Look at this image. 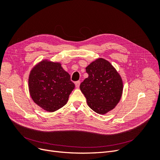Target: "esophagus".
<instances>
[{
    "mask_svg": "<svg viewBox=\"0 0 160 160\" xmlns=\"http://www.w3.org/2000/svg\"><path fill=\"white\" fill-rule=\"evenodd\" d=\"M80 81H76L75 82V86H76V87L77 88H78L80 87Z\"/></svg>",
    "mask_w": 160,
    "mask_h": 160,
    "instance_id": "obj_1",
    "label": "esophagus"
}]
</instances>
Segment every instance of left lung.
I'll return each instance as SVG.
<instances>
[{
    "mask_svg": "<svg viewBox=\"0 0 160 160\" xmlns=\"http://www.w3.org/2000/svg\"><path fill=\"white\" fill-rule=\"evenodd\" d=\"M88 77L82 82L80 90L92 110L105 114L114 109L123 92L121 76L110 62L98 58L86 68Z\"/></svg>",
    "mask_w": 160,
    "mask_h": 160,
    "instance_id": "left-lung-1",
    "label": "left lung"
}]
</instances>
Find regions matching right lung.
<instances>
[{"mask_svg":"<svg viewBox=\"0 0 160 160\" xmlns=\"http://www.w3.org/2000/svg\"><path fill=\"white\" fill-rule=\"evenodd\" d=\"M74 87L70 74L59 62L44 60L30 71L28 78L30 96L46 111L52 112L63 107Z\"/></svg>","mask_w":160,"mask_h":160,"instance_id":"add662e5","label":"right lung"}]
</instances>
